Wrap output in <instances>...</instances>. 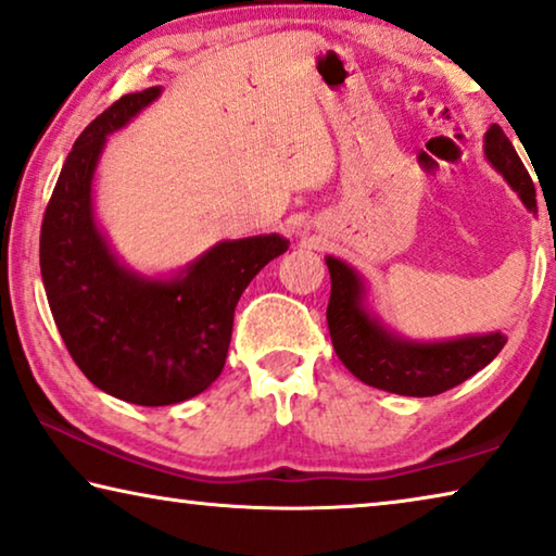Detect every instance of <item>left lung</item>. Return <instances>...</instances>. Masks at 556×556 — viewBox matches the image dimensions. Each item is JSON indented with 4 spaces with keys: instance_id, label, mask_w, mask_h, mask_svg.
Listing matches in <instances>:
<instances>
[{
    "instance_id": "8db88e82",
    "label": "left lung",
    "mask_w": 556,
    "mask_h": 556,
    "mask_svg": "<svg viewBox=\"0 0 556 556\" xmlns=\"http://www.w3.org/2000/svg\"><path fill=\"white\" fill-rule=\"evenodd\" d=\"M484 156L507 179L527 210L536 212L532 177L500 124L486 129ZM325 262L331 277L327 306L331 344L344 367L364 384L402 396H434L484 369L507 344L502 331L439 342L396 334L369 309L367 285L359 271L337 256H327Z\"/></svg>"
}]
</instances>
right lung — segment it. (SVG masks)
<instances>
[{
	"label": "right lung",
	"mask_w": 556,
	"mask_h": 556,
	"mask_svg": "<svg viewBox=\"0 0 556 556\" xmlns=\"http://www.w3.org/2000/svg\"><path fill=\"white\" fill-rule=\"evenodd\" d=\"M160 94L162 87L124 94L81 131L39 237L41 281L72 359L102 392L142 407L212 387L225 369L239 296L289 247L279 235L225 239L160 277L139 275L114 254L97 222L92 179L106 137Z\"/></svg>",
	"instance_id": "1"
}]
</instances>
